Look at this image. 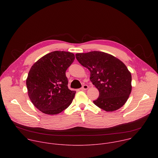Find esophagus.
I'll list each match as a JSON object with an SVG mask.
<instances>
[{"label": "esophagus", "mask_w": 158, "mask_h": 158, "mask_svg": "<svg viewBox=\"0 0 158 158\" xmlns=\"http://www.w3.org/2000/svg\"><path fill=\"white\" fill-rule=\"evenodd\" d=\"M88 88H89V86L85 84V85H84L82 86V87L81 88V90H82V91H84V90H87Z\"/></svg>", "instance_id": "esophagus-1"}]
</instances>
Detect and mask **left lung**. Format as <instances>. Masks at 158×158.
<instances>
[{
  "label": "left lung",
  "instance_id": "obj_1",
  "mask_svg": "<svg viewBox=\"0 0 158 158\" xmlns=\"http://www.w3.org/2000/svg\"><path fill=\"white\" fill-rule=\"evenodd\" d=\"M76 57L89 70L90 80L99 90V96L93 102L107 112L123 107L132 90L131 74L126 65L114 56L100 51L77 53Z\"/></svg>",
  "mask_w": 158,
  "mask_h": 158
}]
</instances>
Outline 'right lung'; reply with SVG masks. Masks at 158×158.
Returning <instances> with one entry per match:
<instances>
[{
	"label": "right lung",
	"instance_id": "obj_1",
	"mask_svg": "<svg viewBox=\"0 0 158 158\" xmlns=\"http://www.w3.org/2000/svg\"><path fill=\"white\" fill-rule=\"evenodd\" d=\"M74 59L73 53L54 51L31 67L26 79L28 96L43 113L57 114L72 103L76 92L68 88L65 71Z\"/></svg>",
	"mask_w": 158,
	"mask_h": 158
}]
</instances>
